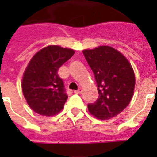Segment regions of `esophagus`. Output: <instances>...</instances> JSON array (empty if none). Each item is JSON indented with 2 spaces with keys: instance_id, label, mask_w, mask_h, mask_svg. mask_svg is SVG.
Wrapping results in <instances>:
<instances>
[{
  "instance_id": "obj_1",
  "label": "esophagus",
  "mask_w": 157,
  "mask_h": 157,
  "mask_svg": "<svg viewBox=\"0 0 157 157\" xmlns=\"http://www.w3.org/2000/svg\"><path fill=\"white\" fill-rule=\"evenodd\" d=\"M75 93H76V94H82V87H80V88H78V90H76V91H75Z\"/></svg>"
}]
</instances>
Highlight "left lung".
Here are the masks:
<instances>
[{"instance_id": "left-lung-1", "label": "left lung", "mask_w": 157, "mask_h": 157, "mask_svg": "<svg viewBox=\"0 0 157 157\" xmlns=\"http://www.w3.org/2000/svg\"><path fill=\"white\" fill-rule=\"evenodd\" d=\"M98 85V98L87 105L97 118L109 119L122 111L131 101L135 85V73L124 55L110 46L83 50Z\"/></svg>"}]
</instances>
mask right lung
I'll use <instances>...</instances> for the list:
<instances>
[{
    "label": "right lung",
    "mask_w": 157,
    "mask_h": 157,
    "mask_svg": "<svg viewBox=\"0 0 157 157\" xmlns=\"http://www.w3.org/2000/svg\"><path fill=\"white\" fill-rule=\"evenodd\" d=\"M74 53L71 48L50 45L31 59L22 76V89L28 104L35 113L53 116L63 109L68 96L58 71Z\"/></svg>",
    "instance_id": "add662e5"
}]
</instances>
